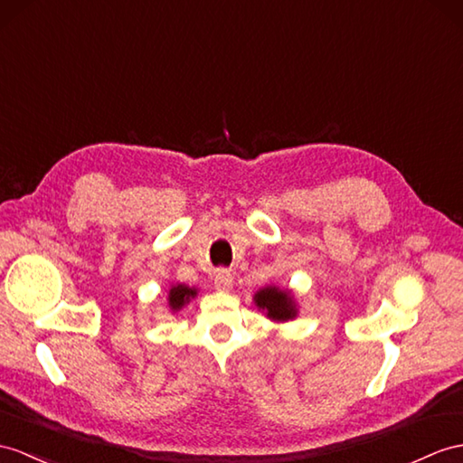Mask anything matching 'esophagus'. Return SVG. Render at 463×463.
<instances>
[{"label":"esophagus","instance_id":"esophagus-1","mask_svg":"<svg viewBox=\"0 0 463 463\" xmlns=\"http://www.w3.org/2000/svg\"><path fill=\"white\" fill-rule=\"evenodd\" d=\"M213 285H216L218 290H225V292L232 290V287H233V277H232L230 270H225V269L218 270L216 279H213Z\"/></svg>","mask_w":463,"mask_h":463}]
</instances>
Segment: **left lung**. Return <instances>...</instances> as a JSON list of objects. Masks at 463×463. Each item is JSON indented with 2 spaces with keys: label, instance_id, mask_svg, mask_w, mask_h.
Here are the masks:
<instances>
[{
  "label": "left lung",
  "instance_id": "8db88e82",
  "mask_svg": "<svg viewBox=\"0 0 463 463\" xmlns=\"http://www.w3.org/2000/svg\"><path fill=\"white\" fill-rule=\"evenodd\" d=\"M253 302L259 312L273 322H288L298 317V302L290 288H280L277 285H267L253 295Z\"/></svg>",
  "mask_w": 463,
  "mask_h": 463
}]
</instances>
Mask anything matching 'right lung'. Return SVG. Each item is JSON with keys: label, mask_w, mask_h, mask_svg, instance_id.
Wrapping results in <instances>:
<instances>
[{"label": "right lung", "mask_w": 463, "mask_h": 463, "mask_svg": "<svg viewBox=\"0 0 463 463\" xmlns=\"http://www.w3.org/2000/svg\"><path fill=\"white\" fill-rule=\"evenodd\" d=\"M196 297H198V288L188 287L184 283H173L166 295L168 308H171V312H180L190 300Z\"/></svg>", "instance_id": "add662e5"}]
</instances>
